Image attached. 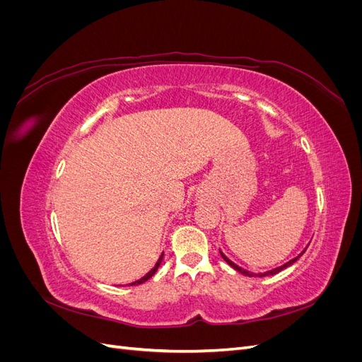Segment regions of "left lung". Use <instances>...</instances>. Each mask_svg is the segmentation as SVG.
Returning a JSON list of instances; mask_svg holds the SVG:
<instances>
[{"instance_id": "left-lung-1", "label": "left lung", "mask_w": 362, "mask_h": 362, "mask_svg": "<svg viewBox=\"0 0 362 362\" xmlns=\"http://www.w3.org/2000/svg\"><path fill=\"white\" fill-rule=\"evenodd\" d=\"M305 250H306V247L300 252V254L298 255V257H294L293 259H290L288 262H286V264H284V266H281V267H276V269H273V270H269V272H264V273H258V275H257V273H252V272H247V270H245V269H242V267H238L237 264H235V262H233L231 259H229L226 255H223V252H221V255H222V258L228 262V264L229 266H231L233 269H235L237 272H240V273H243V275H246V276H267V275H275V273H278V272H281L282 269H286V267H288V266H291V264H294V262L296 261H298L303 254H305Z\"/></svg>"}]
</instances>
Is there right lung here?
Masks as SVG:
<instances>
[{
    "label": "right lung",
    "instance_id": "obj_1",
    "mask_svg": "<svg viewBox=\"0 0 362 362\" xmlns=\"http://www.w3.org/2000/svg\"><path fill=\"white\" fill-rule=\"evenodd\" d=\"M163 255L164 254H161V257L158 258V261L156 262V266L154 267H152L148 273H146V275L144 276V278H140L139 281H134V282H131V284H128V286H139V284H144V282H146L149 278H152V276H154L156 275V272L158 270V267H160V264H161V261H163Z\"/></svg>",
    "mask_w": 362,
    "mask_h": 362
}]
</instances>
